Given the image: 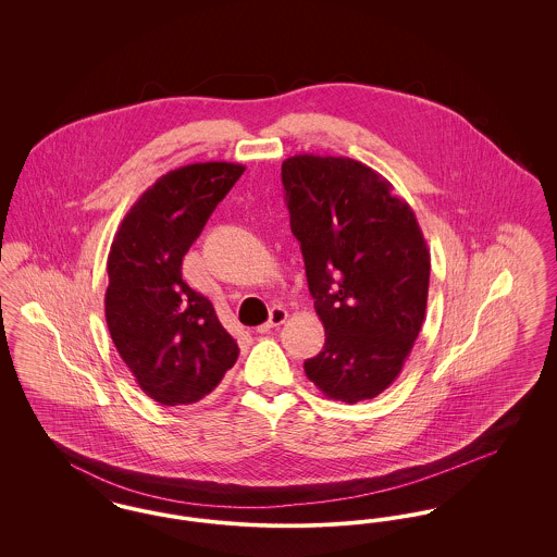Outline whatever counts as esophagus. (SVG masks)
Returning a JSON list of instances; mask_svg holds the SVG:
<instances>
[{"label": "esophagus", "mask_w": 557, "mask_h": 557, "mask_svg": "<svg viewBox=\"0 0 557 557\" xmlns=\"http://www.w3.org/2000/svg\"><path fill=\"white\" fill-rule=\"evenodd\" d=\"M286 319H288V311H286L284 307H273L271 313H269V321L259 327V332L263 334V332H269V330H273V327H280Z\"/></svg>", "instance_id": "34e87169"}]
</instances>
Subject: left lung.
Listing matches in <instances>:
<instances>
[{
    "instance_id": "8db88e82",
    "label": "left lung",
    "mask_w": 557,
    "mask_h": 557,
    "mask_svg": "<svg viewBox=\"0 0 557 557\" xmlns=\"http://www.w3.org/2000/svg\"><path fill=\"white\" fill-rule=\"evenodd\" d=\"M282 184L325 327L305 373L334 400L377 397L424 323L430 250L416 212L380 173L345 157H290Z\"/></svg>"
}]
</instances>
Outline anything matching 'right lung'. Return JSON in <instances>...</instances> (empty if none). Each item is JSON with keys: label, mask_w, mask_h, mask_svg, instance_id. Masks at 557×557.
Segmentation results:
<instances>
[{"label": "right lung", "mask_w": 557, "mask_h": 557, "mask_svg": "<svg viewBox=\"0 0 557 557\" xmlns=\"http://www.w3.org/2000/svg\"><path fill=\"white\" fill-rule=\"evenodd\" d=\"M236 162L162 175L125 214L108 255L107 323L139 388L160 405L207 397L238 359L211 300L182 277L189 246L238 182Z\"/></svg>", "instance_id": "add662e5"}]
</instances>
